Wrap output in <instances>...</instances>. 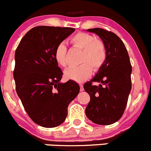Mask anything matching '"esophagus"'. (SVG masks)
<instances>
[{
  "label": "esophagus",
  "mask_w": 151,
  "mask_h": 151,
  "mask_svg": "<svg viewBox=\"0 0 151 151\" xmlns=\"http://www.w3.org/2000/svg\"><path fill=\"white\" fill-rule=\"evenodd\" d=\"M80 91H84V88H83V85L80 84Z\"/></svg>",
  "instance_id": "obj_1"
}]
</instances>
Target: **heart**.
Masks as SVG:
<instances>
[{"label": "heart", "mask_w": 151, "mask_h": 151, "mask_svg": "<svg viewBox=\"0 0 151 151\" xmlns=\"http://www.w3.org/2000/svg\"><path fill=\"white\" fill-rule=\"evenodd\" d=\"M70 43L74 47L82 50L78 66L70 67L64 72L68 80L82 83L90 77L91 67L94 71L99 70L107 58V50L105 44L101 39L85 32H78L70 39ZM54 58L59 66H67V50L64 44L60 43L56 47Z\"/></svg>", "instance_id": "heart-1"}]
</instances>
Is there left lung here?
<instances>
[{"label": "left lung", "mask_w": 151, "mask_h": 151, "mask_svg": "<svg viewBox=\"0 0 151 151\" xmlns=\"http://www.w3.org/2000/svg\"><path fill=\"white\" fill-rule=\"evenodd\" d=\"M87 30L102 39L107 58L96 75L84 84L91 97L85 114L96 124L110 125L122 117L126 109L132 89V67L126 46L115 33L99 28ZM93 82L100 84L97 86Z\"/></svg>", "instance_id": "1"}]
</instances>
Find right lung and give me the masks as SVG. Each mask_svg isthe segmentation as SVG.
<instances>
[{"instance_id": "obj_1", "label": "right lung", "mask_w": 151, "mask_h": 151, "mask_svg": "<svg viewBox=\"0 0 151 151\" xmlns=\"http://www.w3.org/2000/svg\"><path fill=\"white\" fill-rule=\"evenodd\" d=\"M75 29L36 26L23 36L15 51L16 91L30 119L52 128L61 124L68 106L80 91L73 80L61 83L63 72L54 58L56 47Z\"/></svg>"}]
</instances>
